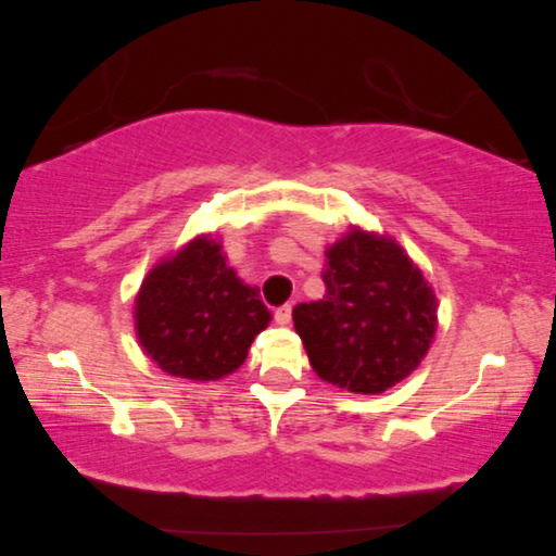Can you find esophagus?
Wrapping results in <instances>:
<instances>
[{"label":"esophagus","instance_id":"1","mask_svg":"<svg viewBox=\"0 0 556 556\" xmlns=\"http://www.w3.org/2000/svg\"><path fill=\"white\" fill-rule=\"evenodd\" d=\"M291 312H293V307H291V305H281V307H277V312H275V321H277L279 326H287V324H291Z\"/></svg>","mask_w":556,"mask_h":556}]
</instances>
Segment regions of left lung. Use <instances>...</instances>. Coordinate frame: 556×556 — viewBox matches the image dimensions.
Masks as SVG:
<instances>
[{
    "instance_id": "left-lung-1",
    "label": "left lung",
    "mask_w": 556,
    "mask_h": 556,
    "mask_svg": "<svg viewBox=\"0 0 556 556\" xmlns=\"http://www.w3.org/2000/svg\"><path fill=\"white\" fill-rule=\"evenodd\" d=\"M324 283L321 301L293 307L321 380L378 394L414 371L434 338L437 301L394 241L352 230L326 251Z\"/></svg>"
}]
</instances>
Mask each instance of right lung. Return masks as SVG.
Instances as JSON below:
<instances>
[{
	"label": "right lung",
	"instance_id": "obj_1",
	"mask_svg": "<svg viewBox=\"0 0 556 556\" xmlns=\"http://www.w3.org/2000/svg\"><path fill=\"white\" fill-rule=\"evenodd\" d=\"M269 319L258 291L237 279L208 237L156 265L136 298L142 350L166 374L190 380L237 371Z\"/></svg>",
	"mask_w": 556,
	"mask_h": 556
}]
</instances>
